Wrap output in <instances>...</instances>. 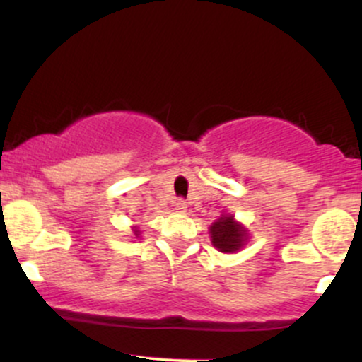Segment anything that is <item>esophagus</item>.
<instances>
[{
  "label": "esophagus",
  "mask_w": 362,
  "mask_h": 362,
  "mask_svg": "<svg viewBox=\"0 0 362 362\" xmlns=\"http://www.w3.org/2000/svg\"><path fill=\"white\" fill-rule=\"evenodd\" d=\"M175 211H177V213H185L187 202L184 201V199H177V201H175Z\"/></svg>",
  "instance_id": "esophagus-1"
}]
</instances>
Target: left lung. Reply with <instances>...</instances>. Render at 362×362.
Masks as SVG:
<instances>
[{
    "mask_svg": "<svg viewBox=\"0 0 362 362\" xmlns=\"http://www.w3.org/2000/svg\"><path fill=\"white\" fill-rule=\"evenodd\" d=\"M209 236L218 252L236 253L248 243L250 231L245 224L236 221L233 214L223 211V214L209 226Z\"/></svg>",
    "mask_w": 362,
    "mask_h": 362,
    "instance_id": "1",
    "label": "left lung"
}]
</instances>
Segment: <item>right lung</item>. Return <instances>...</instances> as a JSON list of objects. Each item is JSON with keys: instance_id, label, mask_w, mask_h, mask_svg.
<instances>
[{"instance_id": "add662e5", "label": "right lung", "mask_w": 362, "mask_h": 362, "mask_svg": "<svg viewBox=\"0 0 362 362\" xmlns=\"http://www.w3.org/2000/svg\"><path fill=\"white\" fill-rule=\"evenodd\" d=\"M132 233H134L136 238H139V235H141V230H139V226H132Z\"/></svg>"}]
</instances>
